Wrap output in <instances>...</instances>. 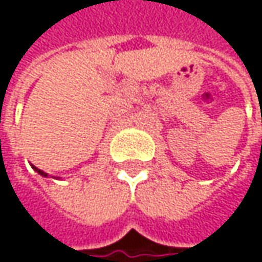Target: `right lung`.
<instances>
[{
    "instance_id": "obj_1",
    "label": "right lung",
    "mask_w": 262,
    "mask_h": 262,
    "mask_svg": "<svg viewBox=\"0 0 262 262\" xmlns=\"http://www.w3.org/2000/svg\"><path fill=\"white\" fill-rule=\"evenodd\" d=\"M31 167H33V170H34V171H37V173H39L40 176H43V178H47V176H48V174H47L45 171H42V170H39V168H36L34 165H31Z\"/></svg>"
}]
</instances>
